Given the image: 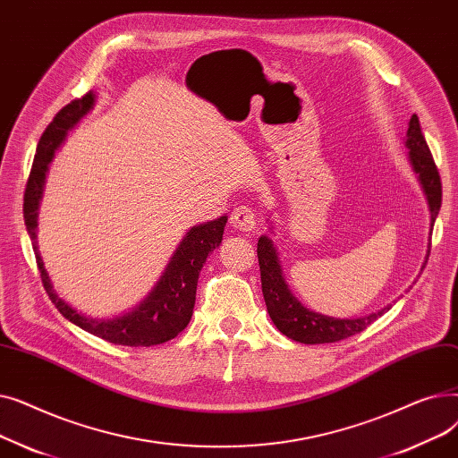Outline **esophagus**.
Returning a JSON list of instances; mask_svg holds the SVG:
<instances>
[{"mask_svg": "<svg viewBox=\"0 0 458 458\" xmlns=\"http://www.w3.org/2000/svg\"><path fill=\"white\" fill-rule=\"evenodd\" d=\"M230 221L232 226L237 228L239 232H252L258 225V215L249 206H239L232 211Z\"/></svg>", "mask_w": 458, "mask_h": 458, "instance_id": "esophagus-1", "label": "esophagus"}]
</instances>
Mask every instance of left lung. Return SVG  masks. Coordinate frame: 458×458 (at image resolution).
Wrapping results in <instances>:
<instances>
[{
    "label": "left lung",
    "mask_w": 458,
    "mask_h": 458,
    "mask_svg": "<svg viewBox=\"0 0 458 458\" xmlns=\"http://www.w3.org/2000/svg\"><path fill=\"white\" fill-rule=\"evenodd\" d=\"M406 147L411 150V163L416 174L420 176L421 187L428 202L430 226H435L437 215L442 206V182L437 163L432 159L427 140L421 133L418 114H412L411 124H408ZM258 263L261 275V292L263 299H266L269 318L273 319L276 328L293 342L306 345H319L347 340L351 335L366 330L373 321H377L384 314V310H388L384 308L378 314H369L368 318L360 319H334L316 314V311H310L293 297L290 290H287V284L278 266L275 247L271 243V239L266 235L258 239Z\"/></svg>",
    "instance_id": "8db88e82"
}]
</instances>
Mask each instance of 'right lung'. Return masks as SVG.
<instances>
[{
  "mask_svg": "<svg viewBox=\"0 0 458 458\" xmlns=\"http://www.w3.org/2000/svg\"><path fill=\"white\" fill-rule=\"evenodd\" d=\"M94 94L87 92L81 98L72 100L64 106L55 116L44 133L40 135L37 154L33 159L31 173L28 178L26 192H23V221L33 239V250L37 258V267L40 273V280L47 297L52 299L55 308L61 311L63 318L87 330L89 334L98 335V338L126 347H152L165 344L176 335L189 325L192 308H195L197 299V284L200 271L206 263L208 254L213 249L219 247L223 242V232L226 225V216L211 221L208 225H200L191 228L180 243L176 254L161 276L159 284L154 287L150 297L144 301L139 308L130 311L124 318L116 319H90L85 318L74 308H70L52 287L50 278L44 269L42 258L37 249V211L42 197V187L55 148L63 142L66 131L74 128L78 120L92 107Z\"/></svg>",
  "mask_w": 458,
  "mask_h": 458,
  "instance_id": "right-lung-1",
  "label": "right lung"
}]
</instances>
